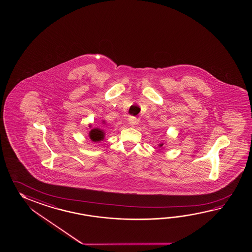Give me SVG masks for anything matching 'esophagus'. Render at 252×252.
<instances>
[{"mask_svg":"<svg viewBox=\"0 0 252 252\" xmlns=\"http://www.w3.org/2000/svg\"><path fill=\"white\" fill-rule=\"evenodd\" d=\"M128 124H130L131 126H134V125H136L137 124V119L135 118V117H129L128 118Z\"/></svg>","mask_w":252,"mask_h":252,"instance_id":"34e87169","label":"esophagus"}]
</instances>
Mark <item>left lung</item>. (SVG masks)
I'll return each mask as SVG.
<instances>
[{
    "label": "left lung",
    "instance_id": "1",
    "mask_svg": "<svg viewBox=\"0 0 252 252\" xmlns=\"http://www.w3.org/2000/svg\"><path fill=\"white\" fill-rule=\"evenodd\" d=\"M163 146H164V143H163V142H161V143L158 144V148H159V150H161L163 149Z\"/></svg>",
    "mask_w": 252,
    "mask_h": 252
}]
</instances>
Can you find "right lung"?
Masks as SVG:
<instances>
[{
  "label": "right lung",
  "instance_id": "right-lung-1",
  "mask_svg": "<svg viewBox=\"0 0 252 252\" xmlns=\"http://www.w3.org/2000/svg\"><path fill=\"white\" fill-rule=\"evenodd\" d=\"M89 128H92V124H89ZM104 136H105V133H104L103 129H101V128H94L89 131V138L93 142L101 141L104 139Z\"/></svg>",
  "mask_w": 252,
  "mask_h": 252
}]
</instances>
